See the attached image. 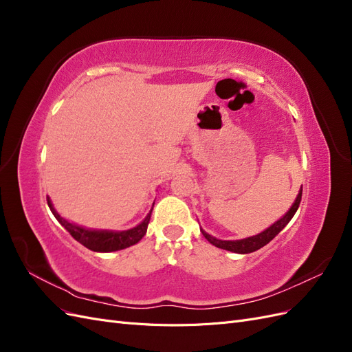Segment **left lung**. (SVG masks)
<instances>
[{
  "instance_id": "8db88e82",
  "label": "left lung",
  "mask_w": 352,
  "mask_h": 352,
  "mask_svg": "<svg viewBox=\"0 0 352 352\" xmlns=\"http://www.w3.org/2000/svg\"><path fill=\"white\" fill-rule=\"evenodd\" d=\"M301 197H302V188L300 189V194H298V197L294 201V204L289 208V211H287L282 219H279L278 221H274L270 228H267L264 232L258 233V235H255V236H250V238L239 239V241H221V239H217L214 236L208 235V233L204 232V230H201V232H202V235H204V238L217 248L232 251V252H236V254L254 252V251L263 248L264 245H267L287 225V223L291 221V219L294 217L298 207H300Z\"/></svg>"
}]
</instances>
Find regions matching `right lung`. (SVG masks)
<instances>
[{
  "mask_svg": "<svg viewBox=\"0 0 352 352\" xmlns=\"http://www.w3.org/2000/svg\"><path fill=\"white\" fill-rule=\"evenodd\" d=\"M48 201V207L52 211V214L60 221V225L65 228L70 235L76 239L79 243H82L83 247H87L91 251L95 252H111V251H119L124 250L127 247H132V245L140 242L144 235L146 233L148 223H150L151 219V212L153 210L148 212V216L133 229L129 230H122V232H113V230H92L82 228L78 225H73V223L67 221L66 219H63L56 208L52 207V202L50 197H47ZM154 207V204H153Z\"/></svg>",
  "mask_w": 352,
  "mask_h": 352,
  "instance_id": "obj_1",
  "label": "right lung"
}]
</instances>
